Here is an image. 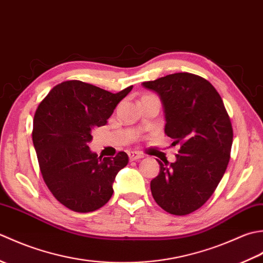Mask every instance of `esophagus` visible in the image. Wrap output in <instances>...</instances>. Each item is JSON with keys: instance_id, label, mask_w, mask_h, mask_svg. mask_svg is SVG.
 Returning a JSON list of instances; mask_svg holds the SVG:
<instances>
[{"instance_id": "obj_1", "label": "esophagus", "mask_w": 263, "mask_h": 263, "mask_svg": "<svg viewBox=\"0 0 263 263\" xmlns=\"http://www.w3.org/2000/svg\"><path fill=\"white\" fill-rule=\"evenodd\" d=\"M127 155H128V159H130L131 161L143 158V155L140 153H137V152H128Z\"/></svg>"}]
</instances>
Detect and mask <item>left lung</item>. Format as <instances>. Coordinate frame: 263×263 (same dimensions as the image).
<instances>
[{
  "label": "left lung",
  "mask_w": 263,
  "mask_h": 263,
  "mask_svg": "<svg viewBox=\"0 0 263 263\" xmlns=\"http://www.w3.org/2000/svg\"><path fill=\"white\" fill-rule=\"evenodd\" d=\"M142 86L158 93L165 114V135L180 144L175 163H161L150 183L153 197L172 215L184 216L202 206L225 174L233 128L220 95L203 78L168 74Z\"/></svg>",
  "instance_id": "8db88e82"
}]
</instances>
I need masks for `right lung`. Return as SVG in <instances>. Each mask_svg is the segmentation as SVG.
<instances>
[{
	"mask_svg": "<svg viewBox=\"0 0 263 263\" xmlns=\"http://www.w3.org/2000/svg\"><path fill=\"white\" fill-rule=\"evenodd\" d=\"M132 88L113 93L71 80L55 86L39 104L33 117V147L44 181L66 208L95 211L113 195L115 176L127 165V155L121 152L103 158L88 143L93 128L107 123Z\"/></svg>",
	"mask_w": 263,
	"mask_h": 263,
	"instance_id": "right-lung-1",
	"label": "right lung"
}]
</instances>
